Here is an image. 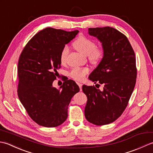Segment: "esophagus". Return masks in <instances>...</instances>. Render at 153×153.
Returning a JSON list of instances; mask_svg holds the SVG:
<instances>
[{
    "mask_svg": "<svg viewBox=\"0 0 153 153\" xmlns=\"http://www.w3.org/2000/svg\"><path fill=\"white\" fill-rule=\"evenodd\" d=\"M77 85H78V86L79 87L80 91H82V84L80 83H77Z\"/></svg>",
    "mask_w": 153,
    "mask_h": 153,
    "instance_id": "esophagus-1",
    "label": "esophagus"
}]
</instances>
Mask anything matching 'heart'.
<instances>
[{"label": "heart", "mask_w": 153, "mask_h": 153, "mask_svg": "<svg viewBox=\"0 0 153 153\" xmlns=\"http://www.w3.org/2000/svg\"><path fill=\"white\" fill-rule=\"evenodd\" d=\"M74 46L79 53L87 56L91 63L93 64H99L105 54V51L102 48H97L95 42L85 36H80L74 43ZM70 48L67 45L62 48L60 54V60L62 64L66 62ZM89 72L87 68H75L70 71V76L73 79L81 82L85 79V76Z\"/></svg>", "instance_id": "heart-1"}]
</instances>
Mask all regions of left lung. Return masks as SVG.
I'll use <instances>...</instances> for the list:
<instances>
[{
  "instance_id": "1",
  "label": "left lung",
  "mask_w": 153,
  "mask_h": 153,
  "mask_svg": "<svg viewBox=\"0 0 153 153\" xmlns=\"http://www.w3.org/2000/svg\"><path fill=\"white\" fill-rule=\"evenodd\" d=\"M88 33L101 42L105 54L89 77L103 85L102 90L82 87L87 97L85 116L93 124L103 126L114 122L128 106L137 78L135 55L127 37L114 28H89Z\"/></svg>"
}]
</instances>
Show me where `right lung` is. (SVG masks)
Wrapping results in <instances>:
<instances>
[{
	"instance_id": "right-lung-1",
	"label": "right lung",
	"mask_w": 153,
	"mask_h": 153,
	"mask_svg": "<svg viewBox=\"0 0 153 153\" xmlns=\"http://www.w3.org/2000/svg\"><path fill=\"white\" fill-rule=\"evenodd\" d=\"M47 27L32 37L19 56L18 95L30 118L37 124L54 128L68 118V108L79 87L64 79L57 89L53 83L60 68V54L65 45L78 33Z\"/></svg>"
}]
</instances>
